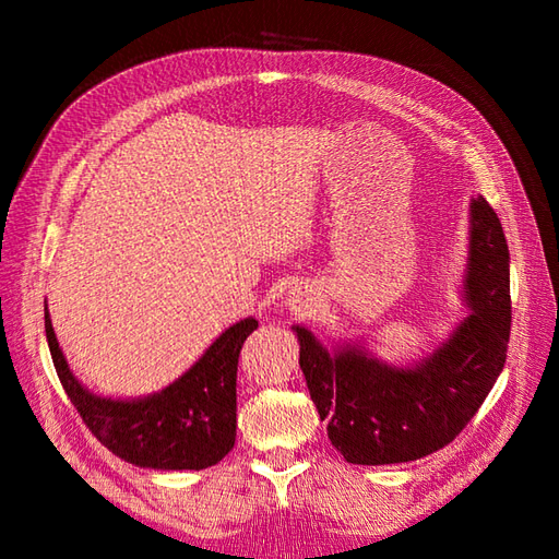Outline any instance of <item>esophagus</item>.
<instances>
[{
	"label": "esophagus",
	"mask_w": 559,
	"mask_h": 559,
	"mask_svg": "<svg viewBox=\"0 0 559 559\" xmlns=\"http://www.w3.org/2000/svg\"><path fill=\"white\" fill-rule=\"evenodd\" d=\"M288 307H290L295 314H305L312 307V298H307L305 293H298V295L293 293L290 298H288Z\"/></svg>",
	"instance_id": "34e87169"
}]
</instances>
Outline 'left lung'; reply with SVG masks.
Segmentation results:
<instances>
[{"label":"left lung","mask_w":559,"mask_h":559,"mask_svg":"<svg viewBox=\"0 0 559 559\" xmlns=\"http://www.w3.org/2000/svg\"><path fill=\"white\" fill-rule=\"evenodd\" d=\"M468 223L463 302L471 312L423 360L391 365L360 343L329 350L310 329L293 326L319 418L348 463L384 466L447 447L500 377L512 326L509 249L483 197L471 199Z\"/></svg>","instance_id":"1"}]
</instances>
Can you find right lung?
I'll return each mask as SVG.
<instances>
[{
  "instance_id": "1",
  "label": "right lung",
  "mask_w": 559,
  "mask_h": 559,
  "mask_svg": "<svg viewBox=\"0 0 559 559\" xmlns=\"http://www.w3.org/2000/svg\"><path fill=\"white\" fill-rule=\"evenodd\" d=\"M257 326V319L247 317L225 329L182 377L158 394L105 399L69 370L45 307V336L55 370L83 423L115 456L156 471L216 466L235 447L237 358Z\"/></svg>"
}]
</instances>
